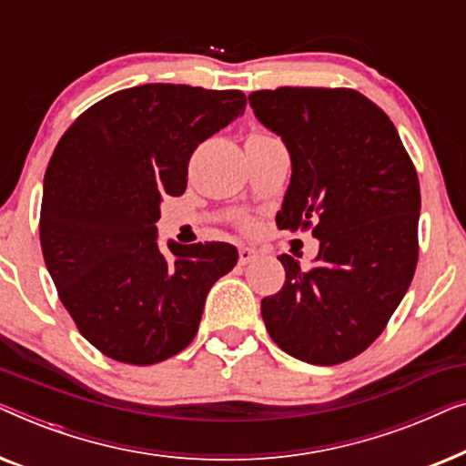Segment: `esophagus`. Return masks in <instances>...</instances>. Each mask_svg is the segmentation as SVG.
I'll use <instances>...</instances> for the list:
<instances>
[{"label": "esophagus", "mask_w": 466, "mask_h": 466, "mask_svg": "<svg viewBox=\"0 0 466 466\" xmlns=\"http://www.w3.org/2000/svg\"><path fill=\"white\" fill-rule=\"evenodd\" d=\"M254 258H258V250H254V248H239V265H248L252 263Z\"/></svg>", "instance_id": "34e87169"}]
</instances>
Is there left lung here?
I'll use <instances>...</instances> for the list:
<instances>
[{"mask_svg":"<svg viewBox=\"0 0 466 466\" xmlns=\"http://www.w3.org/2000/svg\"><path fill=\"white\" fill-rule=\"evenodd\" d=\"M282 137L292 176L279 228L320 239L309 269L282 254V290L260 301L271 339L309 365H339L371 346L418 263L420 184L386 112L354 88L279 86L250 93Z\"/></svg>","mask_w":466,"mask_h":466,"instance_id":"1","label":"left lung"}]
</instances>
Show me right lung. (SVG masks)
<instances>
[{"label":"right lung","instance_id":"add662e5","mask_svg":"<svg viewBox=\"0 0 466 466\" xmlns=\"http://www.w3.org/2000/svg\"><path fill=\"white\" fill-rule=\"evenodd\" d=\"M241 91L142 85L107 95L63 133L44 176V263L101 354L155 365L199 329L209 289L238 263L225 241L157 246L163 195L187 188L197 146L244 114Z\"/></svg>","mask_w":466,"mask_h":466}]
</instances>
